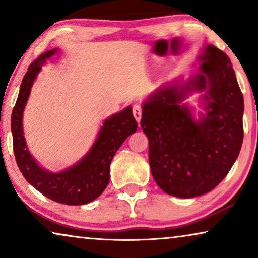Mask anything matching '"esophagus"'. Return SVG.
Segmentation results:
<instances>
[{"label": "esophagus", "instance_id": "34e87169", "mask_svg": "<svg viewBox=\"0 0 258 258\" xmlns=\"http://www.w3.org/2000/svg\"><path fill=\"white\" fill-rule=\"evenodd\" d=\"M133 114L134 117L137 121V123L141 122V118H142V107L140 104H135L133 107Z\"/></svg>", "mask_w": 258, "mask_h": 258}]
</instances>
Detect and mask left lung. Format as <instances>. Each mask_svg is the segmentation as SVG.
Listing matches in <instances>:
<instances>
[{
	"label": "left lung",
	"instance_id": "left-lung-1",
	"mask_svg": "<svg viewBox=\"0 0 258 258\" xmlns=\"http://www.w3.org/2000/svg\"><path fill=\"white\" fill-rule=\"evenodd\" d=\"M199 73L151 94L143 103L142 126L149 140V164L168 195L191 199L220 184L238 157L243 142L244 101L227 55L207 45ZM204 91L206 114L193 118L181 102Z\"/></svg>",
	"mask_w": 258,
	"mask_h": 258
}]
</instances>
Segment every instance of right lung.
Returning <instances> with one entry per match:
<instances>
[{"instance_id":"obj_1","label":"right lung","mask_w":258,"mask_h":258,"mask_svg":"<svg viewBox=\"0 0 258 258\" xmlns=\"http://www.w3.org/2000/svg\"><path fill=\"white\" fill-rule=\"evenodd\" d=\"M56 52L57 49H52L38 56L29 66L23 77L12 114L14 154L24 178L35 189L55 202L81 206L97 199L107 188L110 178L112 157L126 137L136 132L137 122L129 105L124 110L105 119L89 153L75 165L61 172H51L40 167L27 148L23 136L22 117L37 74L41 72L45 61Z\"/></svg>"}]
</instances>
